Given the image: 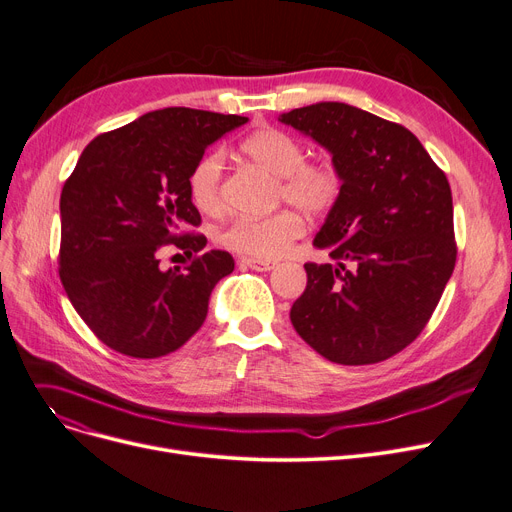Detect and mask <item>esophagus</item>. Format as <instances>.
Returning a JSON list of instances; mask_svg holds the SVG:
<instances>
[{
    "instance_id": "1",
    "label": "esophagus",
    "mask_w": 512,
    "mask_h": 512,
    "mask_svg": "<svg viewBox=\"0 0 512 512\" xmlns=\"http://www.w3.org/2000/svg\"><path fill=\"white\" fill-rule=\"evenodd\" d=\"M242 263L249 265L251 270H257V272H270L278 265L272 259H255V257H242Z\"/></svg>"
}]
</instances>
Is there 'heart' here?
<instances>
[{
    "label": "heart",
    "mask_w": 512,
    "mask_h": 512,
    "mask_svg": "<svg viewBox=\"0 0 512 512\" xmlns=\"http://www.w3.org/2000/svg\"><path fill=\"white\" fill-rule=\"evenodd\" d=\"M247 157L278 177L276 196L282 203L309 213H328L339 203L343 192L341 169L328 159H305L307 150L288 131L265 127L242 142ZM221 180H224V154L219 150L203 154L188 173V196L192 205L215 215L221 209ZM305 234V219L295 209H280L265 217H236L215 236L219 247L232 253L276 259Z\"/></svg>",
    "instance_id": "b5f03b06"
}]
</instances>
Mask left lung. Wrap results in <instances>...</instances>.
Here are the masks:
<instances>
[{"label": "left lung", "instance_id": "8db88e82", "mask_svg": "<svg viewBox=\"0 0 512 512\" xmlns=\"http://www.w3.org/2000/svg\"><path fill=\"white\" fill-rule=\"evenodd\" d=\"M280 121L328 148L343 175L314 240L337 265L305 263L291 322L330 362H383L420 335L454 272L448 177L410 129L362 108L320 102Z\"/></svg>", "mask_w": 512, "mask_h": 512}]
</instances>
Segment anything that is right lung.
<instances>
[{
	"label": "right lung",
	"instance_id": "obj_1",
	"mask_svg": "<svg viewBox=\"0 0 512 512\" xmlns=\"http://www.w3.org/2000/svg\"><path fill=\"white\" fill-rule=\"evenodd\" d=\"M249 119L173 106L100 133L60 194V282L81 320L110 349L152 360L203 326L213 286L234 270L226 251L201 253V213L188 173L205 148ZM167 248L193 255L185 272L158 268Z\"/></svg>",
	"mask_w": 512,
	"mask_h": 512
}]
</instances>
